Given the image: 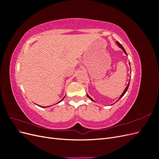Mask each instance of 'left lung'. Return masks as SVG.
<instances>
[{
    "instance_id": "obj_1",
    "label": "left lung",
    "mask_w": 159,
    "mask_h": 159,
    "mask_svg": "<svg viewBox=\"0 0 159 159\" xmlns=\"http://www.w3.org/2000/svg\"><path fill=\"white\" fill-rule=\"evenodd\" d=\"M116 43H117V44L118 45V46L120 48H121V50H122L124 52L125 54L126 55H127V52H126V51L125 50V49H124V48H123V46H122L121 44H120L118 42H116ZM129 65H130V62H129ZM129 83H130V81H129V82L128 83V84H127V87L125 88V89L124 91H123V92L122 93V94H121V95H120V97L119 98V99H117V101H119L120 99H121V98L123 97V96L125 94V93L127 92V89H128L129 86ZM87 96H88V98H89V99H90L91 101H93V102H95V101H94V100H93L92 98H91V97H89V95L88 94H87ZM112 105H113V104H112Z\"/></svg>"
}]
</instances>
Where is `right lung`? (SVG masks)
<instances>
[{
    "mask_svg": "<svg viewBox=\"0 0 159 159\" xmlns=\"http://www.w3.org/2000/svg\"><path fill=\"white\" fill-rule=\"evenodd\" d=\"M64 98H65V96H64V97L63 98H62V99H61V100H60V102H59L58 103H59L60 102H61V101H62V100H63V99H64ZM38 106H40V105H38ZM50 106H51V105H50ZM40 107H42V106H40ZM48 107H50V106H48Z\"/></svg>",
    "mask_w": 159,
    "mask_h": 159,
    "instance_id": "1",
    "label": "right lung"
}]
</instances>
